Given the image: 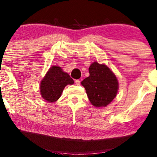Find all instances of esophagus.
<instances>
[{"label":"esophagus","instance_id":"esophagus-1","mask_svg":"<svg viewBox=\"0 0 157 157\" xmlns=\"http://www.w3.org/2000/svg\"><path fill=\"white\" fill-rule=\"evenodd\" d=\"M75 82V85H76L77 86L80 85V80H79V79H76Z\"/></svg>","mask_w":157,"mask_h":157}]
</instances>
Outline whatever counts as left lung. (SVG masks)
<instances>
[{"mask_svg":"<svg viewBox=\"0 0 157 157\" xmlns=\"http://www.w3.org/2000/svg\"><path fill=\"white\" fill-rule=\"evenodd\" d=\"M90 76L82 81L88 98L96 107H106L115 98L119 83L115 75L105 64L94 62L89 67Z\"/></svg>","mask_w":157,"mask_h":157,"instance_id":"1","label":"left lung"}]
</instances>
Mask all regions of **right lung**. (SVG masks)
<instances>
[{
  "label": "right lung",
  "mask_w": 157,
  "mask_h": 157,
  "mask_svg": "<svg viewBox=\"0 0 157 157\" xmlns=\"http://www.w3.org/2000/svg\"><path fill=\"white\" fill-rule=\"evenodd\" d=\"M74 84V80L58 66H52L42 79L40 90L42 98L48 102H54L60 98L64 88Z\"/></svg>",
  "instance_id": "obj_1"
}]
</instances>
